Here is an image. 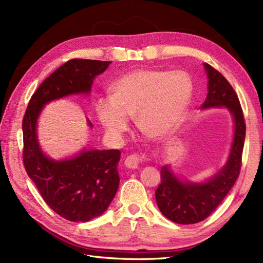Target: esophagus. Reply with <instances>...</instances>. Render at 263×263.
<instances>
[{"label":"esophagus","instance_id":"esophagus-1","mask_svg":"<svg viewBox=\"0 0 263 263\" xmlns=\"http://www.w3.org/2000/svg\"><path fill=\"white\" fill-rule=\"evenodd\" d=\"M147 160V156L145 154L135 153L125 159V165L129 169H136L138 164Z\"/></svg>","mask_w":263,"mask_h":263}]
</instances>
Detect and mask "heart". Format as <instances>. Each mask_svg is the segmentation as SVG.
I'll return each instance as SVG.
<instances>
[{"label": "heart", "mask_w": 263, "mask_h": 263, "mask_svg": "<svg viewBox=\"0 0 263 263\" xmlns=\"http://www.w3.org/2000/svg\"><path fill=\"white\" fill-rule=\"evenodd\" d=\"M112 93L97 102L99 121L110 136L121 137L128 128V116H135L142 133L159 138L184 119L193 83L184 71L140 69L119 78Z\"/></svg>", "instance_id": "1"}]
</instances>
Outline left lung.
Returning <instances> with one entry per match:
<instances>
[{
    "label": "left lung",
    "mask_w": 263,
    "mask_h": 263,
    "mask_svg": "<svg viewBox=\"0 0 263 263\" xmlns=\"http://www.w3.org/2000/svg\"><path fill=\"white\" fill-rule=\"evenodd\" d=\"M204 68L209 78V93L202 108H228L234 117L235 135L226 165L209 181L182 182L168 165L161 168V183L155 193L158 208L166 218L182 225L196 224L208 218L234 186L241 168L246 123L239 99L219 71L208 63H204Z\"/></svg>",
    "instance_id": "obj_1"
}]
</instances>
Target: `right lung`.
<instances>
[{
	"mask_svg": "<svg viewBox=\"0 0 263 263\" xmlns=\"http://www.w3.org/2000/svg\"><path fill=\"white\" fill-rule=\"evenodd\" d=\"M110 61L71 59L46 79L31 95L23 118V162L47 205L71 221H87L104 213L117 192L121 151L86 150L68 160L46 157L36 134L45 104L71 94L89 93L94 78ZM92 127V123L87 119Z\"/></svg>",
	"mask_w": 263,
	"mask_h": 263,
	"instance_id": "obj_1",
	"label": "right lung"
}]
</instances>
